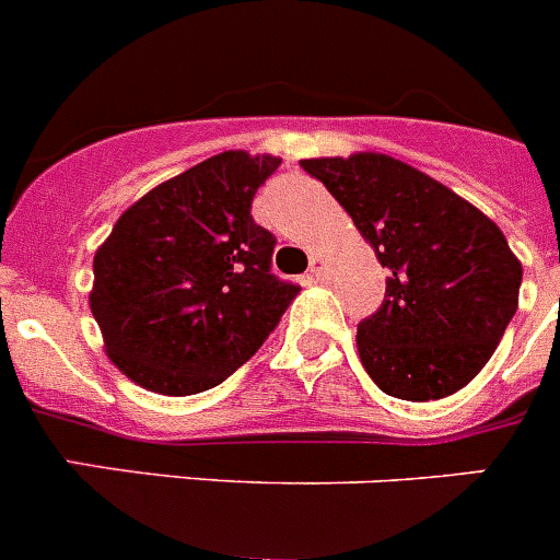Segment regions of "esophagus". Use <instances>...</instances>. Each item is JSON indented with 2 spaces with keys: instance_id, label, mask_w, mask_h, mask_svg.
<instances>
[{
  "instance_id": "obj_1",
  "label": "esophagus",
  "mask_w": 560,
  "mask_h": 560,
  "mask_svg": "<svg viewBox=\"0 0 560 560\" xmlns=\"http://www.w3.org/2000/svg\"><path fill=\"white\" fill-rule=\"evenodd\" d=\"M328 273L326 262H323L320 256H312V262H310V276L312 279H323V276Z\"/></svg>"
}]
</instances>
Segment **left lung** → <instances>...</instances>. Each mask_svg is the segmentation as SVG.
<instances>
[{"label":"left lung","mask_w":560,"mask_h":560,"mask_svg":"<svg viewBox=\"0 0 560 560\" xmlns=\"http://www.w3.org/2000/svg\"><path fill=\"white\" fill-rule=\"evenodd\" d=\"M301 165L342 203L389 270L384 304L357 331L370 378L415 404L464 389L520 306L522 262L498 223L442 182L378 151Z\"/></svg>","instance_id":"1"}]
</instances>
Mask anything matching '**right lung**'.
<instances>
[{
  "label": "right lung",
  "mask_w": 560,
  "mask_h": 560,
  "mask_svg": "<svg viewBox=\"0 0 560 560\" xmlns=\"http://www.w3.org/2000/svg\"><path fill=\"white\" fill-rule=\"evenodd\" d=\"M281 165L223 151L132 203L93 256L91 312L109 362L143 389L185 398L248 362L295 284L270 273L273 234L250 201Z\"/></svg>",
  "instance_id": "add662e5"
}]
</instances>
